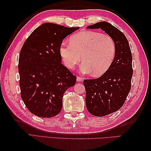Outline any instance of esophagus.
Here are the masks:
<instances>
[{
    "mask_svg": "<svg viewBox=\"0 0 151 151\" xmlns=\"http://www.w3.org/2000/svg\"><path fill=\"white\" fill-rule=\"evenodd\" d=\"M83 78H82V77H81V76H78L77 77H76V81H77V82H82V81H83Z\"/></svg>",
    "mask_w": 151,
    "mask_h": 151,
    "instance_id": "esophagus-1",
    "label": "esophagus"
}]
</instances>
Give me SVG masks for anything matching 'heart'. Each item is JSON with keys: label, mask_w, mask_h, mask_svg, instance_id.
<instances>
[{"label": "heart", "mask_w": 151, "mask_h": 151, "mask_svg": "<svg viewBox=\"0 0 151 151\" xmlns=\"http://www.w3.org/2000/svg\"><path fill=\"white\" fill-rule=\"evenodd\" d=\"M115 52L113 38L95 31L73 35L70 42H63L60 47V55L67 67L73 68L82 58L84 62L81 67V72H92L94 76L101 75L110 68Z\"/></svg>", "instance_id": "1"}]
</instances>
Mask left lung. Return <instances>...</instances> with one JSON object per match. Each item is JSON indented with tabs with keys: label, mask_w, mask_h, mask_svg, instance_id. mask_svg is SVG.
<instances>
[{
	"label": "left lung",
	"mask_w": 151,
	"mask_h": 151,
	"mask_svg": "<svg viewBox=\"0 0 151 151\" xmlns=\"http://www.w3.org/2000/svg\"><path fill=\"white\" fill-rule=\"evenodd\" d=\"M87 28L104 30L113 38L116 47L110 68L101 77L84 81L87 110L93 115L102 117L119 110L126 101L133 75L132 56L126 36L111 24L101 21Z\"/></svg>",
	"instance_id": "8db88e82"
}]
</instances>
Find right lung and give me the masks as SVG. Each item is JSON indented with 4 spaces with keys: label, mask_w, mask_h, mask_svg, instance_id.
Returning <instances> with one entry per match:
<instances>
[{
    "label": "right lung",
    "mask_w": 151,
    "mask_h": 151,
    "mask_svg": "<svg viewBox=\"0 0 151 151\" xmlns=\"http://www.w3.org/2000/svg\"><path fill=\"white\" fill-rule=\"evenodd\" d=\"M78 28L47 22L24 41L19 58V86L22 100L32 114L49 118L62 110L64 93L75 86L76 76L61 63L60 47Z\"/></svg>",
    "instance_id": "obj_1"
}]
</instances>
